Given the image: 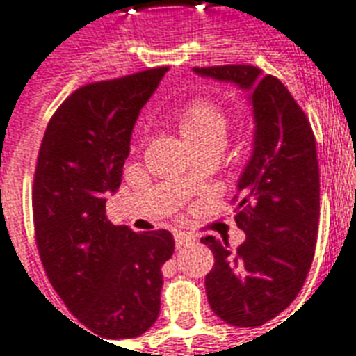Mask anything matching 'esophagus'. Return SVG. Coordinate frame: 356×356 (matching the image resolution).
<instances>
[{
	"instance_id": "1",
	"label": "esophagus",
	"mask_w": 356,
	"mask_h": 356,
	"mask_svg": "<svg viewBox=\"0 0 356 356\" xmlns=\"http://www.w3.org/2000/svg\"><path fill=\"white\" fill-rule=\"evenodd\" d=\"M175 243H176V248H181V246H186L188 243H191V235H188V233H181V232H175Z\"/></svg>"
}]
</instances>
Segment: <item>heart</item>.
<instances>
[{
	"label": "heart",
	"instance_id": "b5f03b06",
	"mask_svg": "<svg viewBox=\"0 0 356 356\" xmlns=\"http://www.w3.org/2000/svg\"><path fill=\"white\" fill-rule=\"evenodd\" d=\"M181 136L191 147L201 144H225L229 134V118L224 108L210 98H193L184 104L176 115Z\"/></svg>",
	"mask_w": 356,
	"mask_h": 356
}]
</instances>
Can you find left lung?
I'll list each match as a JSON object with an SVG mask.
<instances>
[{
    "label": "left lung",
    "instance_id": "8db88e82",
    "mask_svg": "<svg viewBox=\"0 0 356 356\" xmlns=\"http://www.w3.org/2000/svg\"><path fill=\"white\" fill-rule=\"evenodd\" d=\"M250 92L254 152L238 178L235 222L246 233L232 254L227 241L201 238L214 254L204 277L212 311L238 328L261 326L294 302L315 256L321 180L315 134L305 111L275 75L250 64L193 68Z\"/></svg>",
    "mask_w": 356,
    "mask_h": 356
}]
</instances>
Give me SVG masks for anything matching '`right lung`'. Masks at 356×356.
Returning a JSON list of instances; mask_svg holds the SVG:
<instances>
[{
	"instance_id": "right-lung-1",
	"label": "right lung",
	"mask_w": 356,
	"mask_h": 356,
	"mask_svg": "<svg viewBox=\"0 0 356 356\" xmlns=\"http://www.w3.org/2000/svg\"><path fill=\"white\" fill-rule=\"evenodd\" d=\"M167 72L152 68L83 85L54 111L33 175L35 243L49 281L100 339L138 338L161 309L167 229L136 233L106 216L121 184L140 110Z\"/></svg>"
}]
</instances>
